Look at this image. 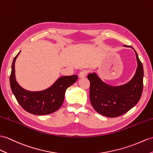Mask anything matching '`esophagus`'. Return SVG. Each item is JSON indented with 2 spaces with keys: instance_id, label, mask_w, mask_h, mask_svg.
<instances>
[{
  "instance_id": "obj_1",
  "label": "esophagus",
  "mask_w": 153,
  "mask_h": 153,
  "mask_svg": "<svg viewBox=\"0 0 153 153\" xmlns=\"http://www.w3.org/2000/svg\"><path fill=\"white\" fill-rule=\"evenodd\" d=\"M87 74H88L87 71L82 70V71H81L79 73V75L80 78H84V77H85V76L87 75Z\"/></svg>"
}]
</instances>
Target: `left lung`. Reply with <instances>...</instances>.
I'll list each match as a JSON object with an SVG mask.
<instances>
[{
  "mask_svg": "<svg viewBox=\"0 0 153 153\" xmlns=\"http://www.w3.org/2000/svg\"><path fill=\"white\" fill-rule=\"evenodd\" d=\"M134 51L137 68L135 75L127 84L113 87L103 82L95 73L88 74V79L90 82L89 99L91 104L99 114L104 116H120L134 106L141 98L143 87V68L142 63Z\"/></svg>",
  "mask_w": 153,
  "mask_h": 153,
  "instance_id": "obj_1",
  "label": "left lung"
}]
</instances>
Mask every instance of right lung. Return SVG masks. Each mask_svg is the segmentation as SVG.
Masks as SVG:
<instances>
[{"label":"right lung","mask_w":153,"mask_h":153,"mask_svg":"<svg viewBox=\"0 0 153 153\" xmlns=\"http://www.w3.org/2000/svg\"><path fill=\"white\" fill-rule=\"evenodd\" d=\"M19 53L14 58L10 76L11 89L18 103L28 112L34 115H47L54 112L62 105L66 89L78 79V76L60 77L47 89L32 92L25 90L18 84L15 77V62Z\"/></svg>","instance_id":"add662e5"}]
</instances>
